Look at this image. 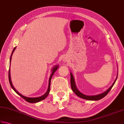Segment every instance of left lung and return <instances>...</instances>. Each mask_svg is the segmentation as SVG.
<instances>
[{"mask_svg": "<svg viewBox=\"0 0 124 124\" xmlns=\"http://www.w3.org/2000/svg\"><path fill=\"white\" fill-rule=\"evenodd\" d=\"M70 75H71V86L72 90L73 91V92L75 93L77 96H78L79 97L81 98H83V99H85V100H98L103 98L104 97H105L106 95L108 94L109 91H110L111 88H112L114 83H116V79H117V77H118V75H117V76H116V80H114L113 83L112 84V85L106 91H105L104 92L100 93V94H97V95H85V94H83V93H81L80 91L78 90V88H77L76 85L75 81H74V78L73 77V76L71 72H70Z\"/></svg>", "mask_w": 124, "mask_h": 124, "instance_id": "obj_1", "label": "left lung"}]
</instances>
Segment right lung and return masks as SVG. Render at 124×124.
<instances>
[{
  "label": "right lung",
  "mask_w": 124,
  "mask_h": 124,
  "mask_svg": "<svg viewBox=\"0 0 124 124\" xmlns=\"http://www.w3.org/2000/svg\"><path fill=\"white\" fill-rule=\"evenodd\" d=\"M16 47H15L14 48L13 50L12 51V54L11 55V57H10V64H11V59H12V56L13 53L14 52V51L16 50ZM58 67H59V66L58 65H56V66H54V67H53V69L51 70V71H52V73H51V74L50 76V78H49V83H48V88H47V90L46 91V92L44 94V95H42V96L40 97H34V98H31V97H25L24 95H23L22 94H21L20 93H19L18 91L15 89V88L13 87V86L12 85V81H11V74H10V69H9V71H8V79H9V82H10V85L11 86V87L13 88V90L15 91V92L17 93V94L20 95V96L23 98V99H24L26 101L30 102V103H36V102H38L39 101H40L41 100H43L44 99H45L46 97H47V95H48L49 93H50V85H51V78H52V76L54 74V73H55V72L57 71V69Z\"/></svg>",
  "instance_id": "1"
}]
</instances>
